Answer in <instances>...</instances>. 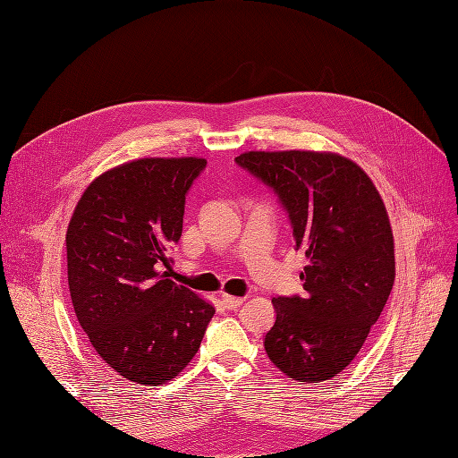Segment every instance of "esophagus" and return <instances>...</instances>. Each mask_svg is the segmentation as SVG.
Instances as JSON below:
<instances>
[{"instance_id":"obj_1","label":"esophagus","mask_w":458,"mask_h":458,"mask_svg":"<svg viewBox=\"0 0 458 458\" xmlns=\"http://www.w3.org/2000/svg\"><path fill=\"white\" fill-rule=\"evenodd\" d=\"M221 299H223V304H225L228 310H235V308H239V306L243 304V299H242V297H232V295L223 293Z\"/></svg>"}]
</instances>
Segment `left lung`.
<instances>
[{
    "mask_svg": "<svg viewBox=\"0 0 458 458\" xmlns=\"http://www.w3.org/2000/svg\"><path fill=\"white\" fill-rule=\"evenodd\" d=\"M285 209L308 266L304 293L275 297L266 334L271 362L299 382L344 371L362 349L395 280L394 235L369 176L327 152H247L235 157Z\"/></svg>",
    "mask_w": 458,
    "mask_h": 458,
    "instance_id": "8db88e82",
    "label": "left lung"
}]
</instances>
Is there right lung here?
Returning <instances> with one entry per match:
<instances>
[{"mask_svg": "<svg viewBox=\"0 0 458 458\" xmlns=\"http://www.w3.org/2000/svg\"><path fill=\"white\" fill-rule=\"evenodd\" d=\"M199 157H144L83 192L66 230L68 287L89 342L137 384L174 378L197 354L215 308L168 276Z\"/></svg>", "mask_w": 458, "mask_h": 458, "instance_id": "right-lung-1", "label": "right lung"}]
</instances>
